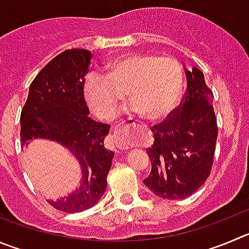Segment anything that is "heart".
I'll use <instances>...</instances> for the list:
<instances>
[{
  "mask_svg": "<svg viewBox=\"0 0 249 249\" xmlns=\"http://www.w3.org/2000/svg\"><path fill=\"white\" fill-rule=\"evenodd\" d=\"M104 75L92 72L86 77L83 96L90 110L101 119L114 117L123 92L131 103L123 113H140L145 119L157 120L171 113L179 102L183 70L176 60L147 54H130L113 60Z\"/></svg>",
  "mask_w": 249,
  "mask_h": 249,
  "instance_id": "b5f03b06",
  "label": "heart"
}]
</instances>
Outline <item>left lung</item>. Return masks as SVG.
<instances>
[{"mask_svg": "<svg viewBox=\"0 0 249 249\" xmlns=\"http://www.w3.org/2000/svg\"><path fill=\"white\" fill-rule=\"evenodd\" d=\"M187 92L177 110L152 127L147 155L151 173L143 184L169 200L184 199L208 179L215 153L217 125L213 92L198 67L187 70Z\"/></svg>", "mask_w": 249, "mask_h": 249, "instance_id": "1", "label": "left lung"}]
</instances>
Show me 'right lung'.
Wrapping results in <instances>:
<instances>
[{"instance_id":"right-lung-1","label":"right lung","mask_w":249,"mask_h":249,"mask_svg":"<svg viewBox=\"0 0 249 249\" xmlns=\"http://www.w3.org/2000/svg\"><path fill=\"white\" fill-rule=\"evenodd\" d=\"M92 53L71 49L51 60L33 82L20 114V141L48 140L67 148L77 160L81 180L73 192L48 203L64 213H81L96 205L107 188L114 152L104 139L108 124L94 122L83 96Z\"/></svg>"}]
</instances>
